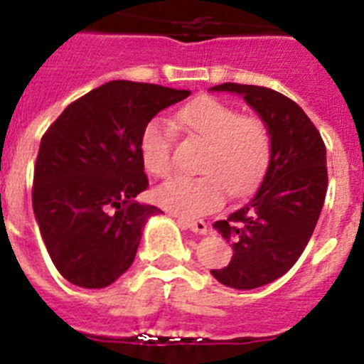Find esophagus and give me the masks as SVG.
Returning <instances> with one entry per match:
<instances>
[{
  "instance_id": "34e87169",
  "label": "esophagus",
  "mask_w": 364,
  "mask_h": 364,
  "mask_svg": "<svg viewBox=\"0 0 364 364\" xmlns=\"http://www.w3.org/2000/svg\"><path fill=\"white\" fill-rule=\"evenodd\" d=\"M180 225H184L186 229H191L193 232L198 235H208V223L204 220H189V218H178Z\"/></svg>"
}]
</instances>
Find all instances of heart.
<instances>
[{"mask_svg":"<svg viewBox=\"0 0 364 364\" xmlns=\"http://www.w3.org/2000/svg\"><path fill=\"white\" fill-rule=\"evenodd\" d=\"M178 122L208 141L200 176H178L156 189L162 208L182 216H198L231 195L249 191L271 160V133L256 115H240L229 102L200 95L180 109ZM139 155L146 171L164 178L173 169V132L162 119L146 122L139 135Z\"/></svg>","mask_w":364,"mask_h":364,"instance_id":"1","label":"heart"}]
</instances>
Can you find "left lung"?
Wrapping results in <instances>:
<instances>
[{
  "label": "left lung",
  "mask_w": 364,
  "mask_h": 364,
  "mask_svg": "<svg viewBox=\"0 0 364 364\" xmlns=\"http://www.w3.org/2000/svg\"><path fill=\"white\" fill-rule=\"evenodd\" d=\"M211 90L242 95L271 133V160L258 191L213 223L231 242L232 258L211 274L232 289H256L285 274L305 251L328 186L326 148L306 113L283 93L238 82Z\"/></svg>",
  "instance_id": "left-lung-1"
}]
</instances>
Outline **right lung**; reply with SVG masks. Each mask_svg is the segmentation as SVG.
<instances>
[{"mask_svg": "<svg viewBox=\"0 0 364 364\" xmlns=\"http://www.w3.org/2000/svg\"><path fill=\"white\" fill-rule=\"evenodd\" d=\"M189 93L109 81L66 106L46 129L32 205L46 251L70 283L102 289L129 269L146 220L160 213L135 202L149 184L139 135L160 109Z\"/></svg>", "mask_w": 364, "mask_h": 364, "instance_id": "obj_1", "label": "right lung"}]
</instances>
